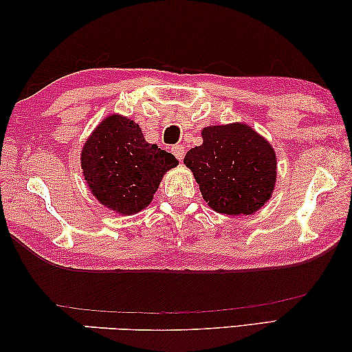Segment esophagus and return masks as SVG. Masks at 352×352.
<instances>
[{"label":"esophagus","mask_w":352,"mask_h":352,"mask_svg":"<svg viewBox=\"0 0 352 352\" xmlns=\"http://www.w3.org/2000/svg\"><path fill=\"white\" fill-rule=\"evenodd\" d=\"M171 153L175 154V157L182 162L184 160V155H186V149H184V145H175L171 148Z\"/></svg>","instance_id":"esophagus-1"}]
</instances>
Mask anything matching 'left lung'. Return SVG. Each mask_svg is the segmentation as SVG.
I'll return each instance as SVG.
<instances>
[{"mask_svg": "<svg viewBox=\"0 0 352 352\" xmlns=\"http://www.w3.org/2000/svg\"><path fill=\"white\" fill-rule=\"evenodd\" d=\"M201 137L203 145L187 151L184 164L207 206L232 218L262 209L278 176L272 143L245 123L207 126Z\"/></svg>", "mask_w": 352, "mask_h": 352, "instance_id": "obj_1", "label": "left lung"}]
</instances>
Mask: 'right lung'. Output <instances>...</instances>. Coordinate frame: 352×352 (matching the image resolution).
Returning <instances> with one entry per match:
<instances>
[{
    "label": "right lung",
    "instance_id": "obj_1",
    "mask_svg": "<svg viewBox=\"0 0 352 352\" xmlns=\"http://www.w3.org/2000/svg\"><path fill=\"white\" fill-rule=\"evenodd\" d=\"M177 165L175 155L148 143L140 126L120 113L102 120L80 153V168L91 195L123 217L151 204L164 175Z\"/></svg>",
    "mask_w": 352,
    "mask_h": 352
}]
</instances>
